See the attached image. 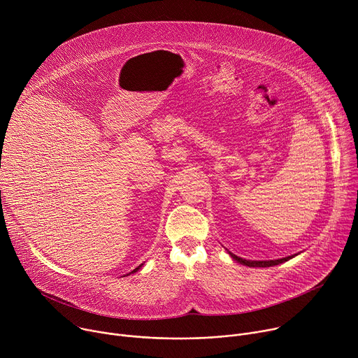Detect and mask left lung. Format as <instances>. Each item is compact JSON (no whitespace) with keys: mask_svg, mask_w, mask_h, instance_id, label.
Here are the masks:
<instances>
[{"mask_svg":"<svg viewBox=\"0 0 358 358\" xmlns=\"http://www.w3.org/2000/svg\"><path fill=\"white\" fill-rule=\"evenodd\" d=\"M228 253L231 255L232 259H235V261L239 262L241 265H245V266H249V268H269V266H275V265L287 262L289 259H292V258L294 257V255H292V257L282 258V259H275V261H246V259H243V258L236 257V255H234V253L229 252V250H228Z\"/></svg>","mask_w":358,"mask_h":358,"instance_id":"1","label":"left lung"}]
</instances>
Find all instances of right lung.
<instances>
[{"label": "right lung", "mask_w": 358, "mask_h": 358, "mask_svg": "<svg viewBox=\"0 0 358 358\" xmlns=\"http://www.w3.org/2000/svg\"><path fill=\"white\" fill-rule=\"evenodd\" d=\"M141 265H143V264H141ZM141 265H140V266H138V268H136V269H134V271H133V272H137V271H138V269H140V268H141ZM133 272H131V273H133Z\"/></svg>", "instance_id": "add662e5"}]
</instances>
